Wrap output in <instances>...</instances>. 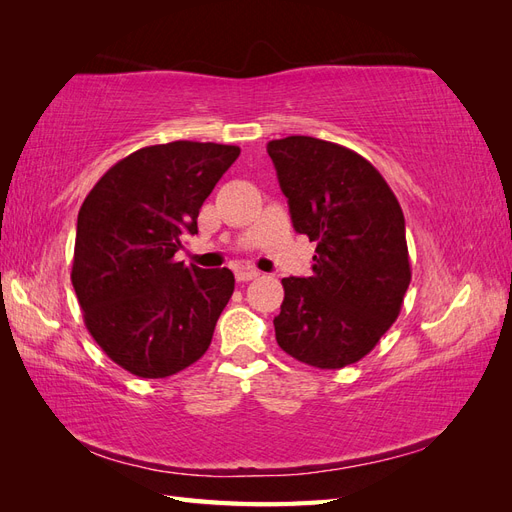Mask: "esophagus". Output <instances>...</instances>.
I'll return each mask as SVG.
<instances>
[{
  "instance_id": "obj_1",
  "label": "esophagus",
  "mask_w": 512,
  "mask_h": 512,
  "mask_svg": "<svg viewBox=\"0 0 512 512\" xmlns=\"http://www.w3.org/2000/svg\"><path fill=\"white\" fill-rule=\"evenodd\" d=\"M258 275H260V271L250 269V267H241V269H237V271H235L237 282H250V280H256Z\"/></svg>"
}]
</instances>
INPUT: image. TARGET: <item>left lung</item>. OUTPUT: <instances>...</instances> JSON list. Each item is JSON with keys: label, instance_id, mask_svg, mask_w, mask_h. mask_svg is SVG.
Here are the masks:
<instances>
[{"label": "left lung", "instance_id": "obj_1", "mask_svg": "<svg viewBox=\"0 0 512 512\" xmlns=\"http://www.w3.org/2000/svg\"><path fill=\"white\" fill-rule=\"evenodd\" d=\"M292 226L316 241L312 277H284L275 339L318 369L361 361L397 320L410 286L406 220L363 156L312 136L267 145Z\"/></svg>", "mask_w": 512, "mask_h": 512}]
</instances>
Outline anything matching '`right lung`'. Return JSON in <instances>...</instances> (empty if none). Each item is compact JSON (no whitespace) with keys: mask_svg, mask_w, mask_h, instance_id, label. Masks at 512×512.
I'll return each mask as SVG.
<instances>
[{"mask_svg":"<svg viewBox=\"0 0 512 512\" xmlns=\"http://www.w3.org/2000/svg\"><path fill=\"white\" fill-rule=\"evenodd\" d=\"M235 145L175 141L119 160L76 222L72 286L85 327L138 378H168L203 356L235 290L230 269L175 262Z\"/></svg>","mask_w":512,"mask_h":512,"instance_id":"obj_1","label":"right lung"}]
</instances>
